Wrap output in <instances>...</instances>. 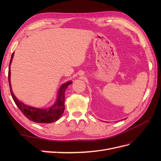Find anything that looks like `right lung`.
<instances>
[{"instance_id": "right-lung-1", "label": "right lung", "mask_w": 161, "mask_h": 161, "mask_svg": "<svg viewBox=\"0 0 161 161\" xmlns=\"http://www.w3.org/2000/svg\"><path fill=\"white\" fill-rule=\"evenodd\" d=\"M14 56V52L11 56V59L10 60L8 69V83L10 86V91L12 95L14 103L18 107V108L21 111L22 113L24 114L27 119L33 121V122L40 123V124H50L54 122L60 118V117L64 113V99H65V91L71 83L72 81H68L66 83L63 84L58 92V97L56 102L50 108L43 109V108H36L33 107L29 106L25 103H22L21 101H19L17 97L14 95L11 85V70L10 66Z\"/></svg>"}]
</instances>
